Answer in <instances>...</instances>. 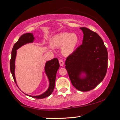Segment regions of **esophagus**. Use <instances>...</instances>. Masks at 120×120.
I'll return each instance as SVG.
<instances>
[{
  "label": "esophagus",
  "instance_id": "esophagus-1",
  "mask_svg": "<svg viewBox=\"0 0 120 120\" xmlns=\"http://www.w3.org/2000/svg\"><path fill=\"white\" fill-rule=\"evenodd\" d=\"M59 61L60 65L61 66H64V62L63 61L60 59V60H59Z\"/></svg>",
  "mask_w": 120,
  "mask_h": 120
}]
</instances>
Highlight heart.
Segmentation results:
<instances>
[{"mask_svg": "<svg viewBox=\"0 0 120 120\" xmlns=\"http://www.w3.org/2000/svg\"><path fill=\"white\" fill-rule=\"evenodd\" d=\"M78 35L75 33L62 32L52 38L50 44L53 47H61V53L65 56L72 54L78 44Z\"/></svg>", "mask_w": 120, "mask_h": 120, "instance_id": "1", "label": "heart"}]
</instances>
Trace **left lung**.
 Here are the masks:
<instances>
[{
	"instance_id": "1",
	"label": "left lung",
	"mask_w": 120,
	"mask_h": 120,
	"mask_svg": "<svg viewBox=\"0 0 120 120\" xmlns=\"http://www.w3.org/2000/svg\"><path fill=\"white\" fill-rule=\"evenodd\" d=\"M82 44L67 57L65 68L73 86L82 92L92 90L102 81L108 67V52L99 34L86 27Z\"/></svg>"
}]
</instances>
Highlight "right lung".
I'll return each mask as SVG.
<instances>
[{"mask_svg":"<svg viewBox=\"0 0 120 120\" xmlns=\"http://www.w3.org/2000/svg\"><path fill=\"white\" fill-rule=\"evenodd\" d=\"M35 38L34 37L33 33H27L24 34H22L19 38L18 41L14 45L13 49H12L11 53V59L10 60V70L13 76L14 81L18 87L17 81H16L15 75V59L17 56V49L21 47V46L25 45L28 43L33 42ZM60 65L58 59L57 58H54L51 60L46 61L45 65V72L49 80V88L42 94L39 95H30L25 94L26 95L30 97L36 98V99H44L46 97L49 96L52 93L55 87V79H56V72L58 69L59 68ZM19 88V87H18ZM25 94V93H24Z\"/></svg>","mask_w":120,"mask_h":120,"instance_id":"right-lung-1","label":"right lung"}]
</instances>
